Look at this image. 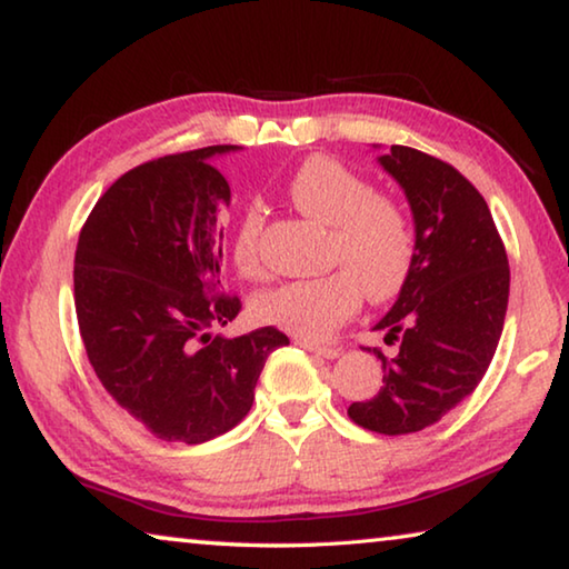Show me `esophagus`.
<instances>
[{"label":"esophagus","instance_id":"obj_1","mask_svg":"<svg viewBox=\"0 0 569 569\" xmlns=\"http://www.w3.org/2000/svg\"><path fill=\"white\" fill-rule=\"evenodd\" d=\"M293 343H298L306 351H313V353L323 356V359H336V356H339V349H336V346H323V343H316V341H308V339H293Z\"/></svg>","mask_w":569,"mask_h":569}]
</instances>
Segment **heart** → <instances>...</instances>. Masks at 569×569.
<instances>
[{
	"mask_svg": "<svg viewBox=\"0 0 569 569\" xmlns=\"http://www.w3.org/2000/svg\"><path fill=\"white\" fill-rule=\"evenodd\" d=\"M286 192L303 216L329 226V266L341 268L268 288L256 298L253 313L296 339H323L356 313L361 288L371 301H387L399 291L411 268L413 228L397 200L331 158L303 160ZM263 223L261 203L248 200L230 226V256L243 276L261 273Z\"/></svg>",
	"mask_w": 569,
	"mask_h": 569,
	"instance_id": "obj_1",
	"label": "heart"
}]
</instances>
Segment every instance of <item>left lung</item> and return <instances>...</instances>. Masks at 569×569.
<instances>
[{
	"mask_svg": "<svg viewBox=\"0 0 569 569\" xmlns=\"http://www.w3.org/2000/svg\"><path fill=\"white\" fill-rule=\"evenodd\" d=\"M379 162L407 192L417 243L397 303L373 326L399 351L373 349L383 387L349 417L397 437L431 427L477 389L502 336L509 263L487 200L457 168L403 146Z\"/></svg>",
	"mask_w": 569,
	"mask_h": 569,
	"instance_id": "8db88e82",
	"label": "left lung"
}]
</instances>
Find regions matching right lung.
I'll use <instances>...</instances> for the list:
<instances>
[{
	"label": "right lung",
	"instance_id": "1",
	"mask_svg": "<svg viewBox=\"0 0 569 569\" xmlns=\"http://www.w3.org/2000/svg\"><path fill=\"white\" fill-rule=\"evenodd\" d=\"M210 146L132 168L102 192L74 253V311L94 373L134 421L162 441L203 445L253 407L273 326L236 339L240 298L223 291L230 186Z\"/></svg>",
	"mask_w": 569,
	"mask_h": 569
}]
</instances>
